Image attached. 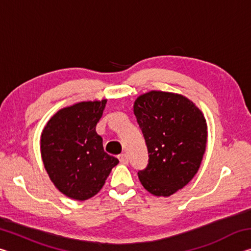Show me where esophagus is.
<instances>
[{"instance_id":"obj_1","label":"esophagus","mask_w":251,"mask_h":251,"mask_svg":"<svg viewBox=\"0 0 251 251\" xmlns=\"http://www.w3.org/2000/svg\"><path fill=\"white\" fill-rule=\"evenodd\" d=\"M118 159H120L122 164H124V165L128 164V156H127L126 154H122V155L118 156Z\"/></svg>"}]
</instances>
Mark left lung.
Segmentation results:
<instances>
[{"instance_id": "8db88e82", "label": "left lung", "mask_w": 251, "mask_h": 251, "mask_svg": "<svg viewBox=\"0 0 251 251\" xmlns=\"http://www.w3.org/2000/svg\"><path fill=\"white\" fill-rule=\"evenodd\" d=\"M134 114L150 154L139 180L155 196H171L201 167L207 144L205 117L187 97L160 91L138 96Z\"/></svg>"}]
</instances>
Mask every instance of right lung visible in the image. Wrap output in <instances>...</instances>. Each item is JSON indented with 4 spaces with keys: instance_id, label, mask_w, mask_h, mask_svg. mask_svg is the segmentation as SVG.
Instances as JSON below:
<instances>
[{
    "instance_id": "right-lung-1",
    "label": "right lung",
    "mask_w": 251,
    "mask_h": 251,
    "mask_svg": "<svg viewBox=\"0 0 251 251\" xmlns=\"http://www.w3.org/2000/svg\"><path fill=\"white\" fill-rule=\"evenodd\" d=\"M106 101H80L59 109L41 135V155L55 187L75 201L100 192L118 159L104 151L96 125Z\"/></svg>"
}]
</instances>
